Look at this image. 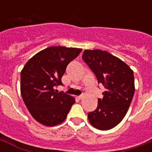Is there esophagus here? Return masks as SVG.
I'll list each match as a JSON object with an SVG mask.
<instances>
[{"mask_svg":"<svg viewBox=\"0 0 152 152\" xmlns=\"http://www.w3.org/2000/svg\"><path fill=\"white\" fill-rule=\"evenodd\" d=\"M76 98L78 99H82L83 98V95H81V96H77V97H76Z\"/></svg>","mask_w":152,"mask_h":152,"instance_id":"esophagus-1","label":"esophagus"}]
</instances>
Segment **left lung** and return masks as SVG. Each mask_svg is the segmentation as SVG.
I'll use <instances>...</instances> for the list:
<instances>
[{
	"mask_svg": "<svg viewBox=\"0 0 152 152\" xmlns=\"http://www.w3.org/2000/svg\"><path fill=\"white\" fill-rule=\"evenodd\" d=\"M83 60L96 76L105 91L96 110L88 113L92 126L109 130L125 117L134 93V73L122 60L106 51L86 50Z\"/></svg>",
	"mask_w": 152,
	"mask_h": 152,
	"instance_id": "1",
	"label": "left lung"
}]
</instances>
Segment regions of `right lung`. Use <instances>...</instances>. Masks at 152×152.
<instances>
[{"instance_id":"add662e5","label":"right lung","mask_w":152,"mask_h":152,"mask_svg":"<svg viewBox=\"0 0 152 152\" xmlns=\"http://www.w3.org/2000/svg\"><path fill=\"white\" fill-rule=\"evenodd\" d=\"M82 49L51 47L34 55L20 72V92L34 119L46 126L59 125L66 119L75 99L55 90L63 86L61 78L67 65Z\"/></svg>"}]
</instances>
